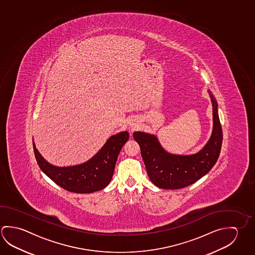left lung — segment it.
<instances>
[{
	"instance_id": "left-lung-1",
	"label": "left lung",
	"mask_w": 255,
	"mask_h": 255,
	"mask_svg": "<svg viewBox=\"0 0 255 255\" xmlns=\"http://www.w3.org/2000/svg\"><path fill=\"white\" fill-rule=\"evenodd\" d=\"M213 106V131L204 147L196 154H176L163 148L157 137L135 131L133 138L140 146L141 156L151 181L163 189L185 188L200 180L217 162L221 153L222 129L217 101L208 90Z\"/></svg>"
}]
</instances>
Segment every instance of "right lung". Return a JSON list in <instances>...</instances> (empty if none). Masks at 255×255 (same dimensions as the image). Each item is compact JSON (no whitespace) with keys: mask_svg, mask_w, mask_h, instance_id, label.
Wrapping results in <instances>:
<instances>
[{"mask_svg":"<svg viewBox=\"0 0 255 255\" xmlns=\"http://www.w3.org/2000/svg\"><path fill=\"white\" fill-rule=\"evenodd\" d=\"M128 139V131L112 135L87 162L64 167L49 163L39 153L34 141L33 146L39 167L50 180L70 192L92 193L100 191L110 183L118 154Z\"/></svg>","mask_w":255,"mask_h":255,"instance_id":"right-lung-1","label":"right lung"}]
</instances>
